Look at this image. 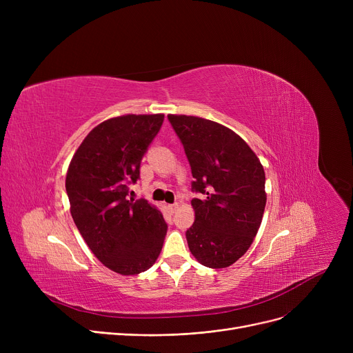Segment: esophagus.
I'll list each match as a JSON object with an SVG mask.
<instances>
[{"label": "esophagus", "mask_w": 353, "mask_h": 353, "mask_svg": "<svg viewBox=\"0 0 353 353\" xmlns=\"http://www.w3.org/2000/svg\"><path fill=\"white\" fill-rule=\"evenodd\" d=\"M177 209H179V205H177V203H174V205H169V210H170L172 213H174Z\"/></svg>", "instance_id": "1"}]
</instances>
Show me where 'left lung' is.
I'll use <instances>...</instances> for the list:
<instances>
[{"mask_svg": "<svg viewBox=\"0 0 353 353\" xmlns=\"http://www.w3.org/2000/svg\"><path fill=\"white\" fill-rule=\"evenodd\" d=\"M192 167L194 223L186 232L197 262L221 269L242 257L266 206L265 170L248 143L230 128L194 116H167Z\"/></svg>", "mask_w": 353, "mask_h": 353, "instance_id": "1", "label": "left lung"}]
</instances>
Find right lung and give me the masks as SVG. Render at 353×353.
Listing matches in <instances>:
<instances>
[{
    "mask_svg": "<svg viewBox=\"0 0 353 353\" xmlns=\"http://www.w3.org/2000/svg\"><path fill=\"white\" fill-rule=\"evenodd\" d=\"M164 114H125L100 123L74 153L65 190L74 223L99 261L128 276L150 269L161 252L167 225L144 199H128L140 163Z\"/></svg>",
    "mask_w": 353,
    "mask_h": 353,
    "instance_id": "add662e5",
    "label": "right lung"
}]
</instances>
